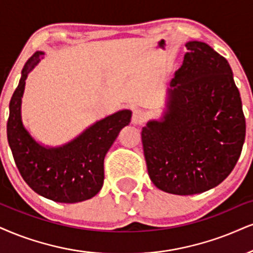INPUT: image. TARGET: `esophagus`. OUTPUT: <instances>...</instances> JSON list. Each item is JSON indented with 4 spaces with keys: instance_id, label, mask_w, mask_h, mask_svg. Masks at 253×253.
<instances>
[{
    "instance_id": "34e87169",
    "label": "esophagus",
    "mask_w": 253,
    "mask_h": 253,
    "mask_svg": "<svg viewBox=\"0 0 253 253\" xmlns=\"http://www.w3.org/2000/svg\"><path fill=\"white\" fill-rule=\"evenodd\" d=\"M131 121H132V124H135V126H141V124H143V122L145 121L144 111L141 110V109H136V110H133Z\"/></svg>"
}]
</instances>
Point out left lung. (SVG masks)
<instances>
[{
    "mask_svg": "<svg viewBox=\"0 0 253 253\" xmlns=\"http://www.w3.org/2000/svg\"><path fill=\"white\" fill-rule=\"evenodd\" d=\"M185 46L163 114L142 129L152 183L180 196L208 191L231 173L246 129L229 62L204 42L190 41Z\"/></svg>",
    "mask_w": 253,
    "mask_h": 253,
    "instance_id": "obj_1",
    "label": "left lung"
}]
</instances>
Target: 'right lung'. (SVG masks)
Wrapping results in <instances>:
<instances>
[{
    "label": "right lung",
    "mask_w": 253,
    "mask_h": 253,
    "mask_svg": "<svg viewBox=\"0 0 253 253\" xmlns=\"http://www.w3.org/2000/svg\"><path fill=\"white\" fill-rule=\"evenodd\" d=\"M43 56V51H36L27 61L12 93L7 123L9 146L21 176L40 196L57 203L86 201L102 189L104 157L121 130L129 126L132 112L124 109L109 115L60 146L37 142L22 121V97L28 75Z\"/></svg>",
    "instance_id": "add662e5"
}]
</instances>
